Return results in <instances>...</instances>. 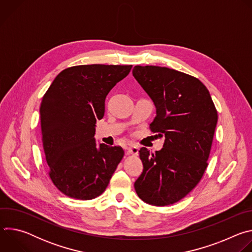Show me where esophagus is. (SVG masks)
I'll return each mask as SVG.
<instances>
[{
	"mask_svg": "<svg viewBox=\"0 0 252 252\" xmlns=\"http://www.w3.org/2000/svg\"><path fill=\"white\" fill-rule=\"evenodd\" d=\"M126 154L128 156V155H131V156H137L138 155V149L134 146H129L126 149Z\"/></svg>",
	"mask_w": 252,
	"mask_h": 252,
	"instance_id": "34e87169",
	"label": "esophagus"
}]
</instances>
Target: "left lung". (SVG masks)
Wrapping results in <instances>:
<instances>
[{
    "mask_svg": "<svg viewBox=\"0 0 252 252\" xmlns=\"http://www.w3.org/2000/svg\"><path fill=\"white\" fill-rule=\"evenodd\" d=\"M132 75L157 107L151 130L165 137L163 148L156 154L139 150L143 170L134 189L151 205L173 204L203 176L218 111L206 87L190 75L157 65H135Z\"/></svg>",
    "mask_w": 252,
    "mask_h": 252,
    "instance_id": "left-lung-1",
    "label": "left lung"
}]
</instances>
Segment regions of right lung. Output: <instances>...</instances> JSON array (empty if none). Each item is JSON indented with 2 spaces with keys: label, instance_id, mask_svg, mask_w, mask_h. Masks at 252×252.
I'll use <instances>...</instances> for the list:
<instances>
[{
  "label": "right lung",
  "instance_id": "1",
  "mask_svg": "<svg viewBox=\"0 0 252 252\" xmlns=\"http://www.w3.org/2000/svg\"><path fill=\"white\" fill-rule=\"evenodd\" d=\"M132 65L82 64L64 68L43 96L40 115L48 173L64 195L99 196L125 156L120 146H96L94 126L105 97Z\"/></svg>",
  "mask_w": 252,
  "mask_h": 252
}]
</instances>
